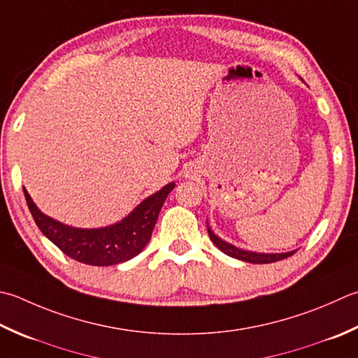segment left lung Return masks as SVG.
Listing matches in <instances>:
<instances>
[{
  "label": "left lung",
  "instance_id": "left-lung-1",
  "mask_svg": "<svg viewBox=\"0 0 358 358\" xmlns=\"http://www.w3.org/2000/svg\"><path fill=\"white\" fill-rule=\"evenodd\" d=\"M208 234H209V239L214 242V245L219 250H222L223 253L231 256V257H236V259H241V261L245 262H250V264H271V262H276V261H282L285 257H290L292 255H295V251H289V253H275V255H265V253H253V251H245L234 247V245H231L225 241H222L220 237H217L213 229L209 228L208 225Z\"/></svg>",
  "mask_w": 358,
  "mask_h": 358
}]
</instances>
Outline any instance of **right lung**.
<instances>
[{
	"instance_id": "obj_1",
	"label": "right lung",
	"mask_w": 358,
	"mask_h": 358,
	"mask_svg": "<svg viewBox=\"0 0 358 358\" xmlns=\"http://www.w3.org/2000/svg\"><path fill=\"white\" fill-rule=\"evenodd\" d=\"M175 183L166 185L147 197L133 211L115 225L94 229L73 228L45 215L35 206L26 189L24 197L35 223L55 247L77 262L107 267L138 256L150 241L161 206Z\"/></svg>"
}]
</instances>
